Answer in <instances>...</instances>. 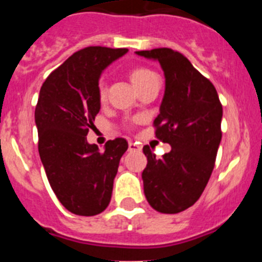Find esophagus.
I'll use <instances>...</instances> for the list:
<instances>
[{
	"label": "esophagus",
	"mask_w": 262,
	"mask_h": 262,
	"mask_svg": "<svg viewBox=\"0 0 262 262\" xmlns=\"http://www.w3.org/2000/svg\"><path fill=\"white\" fill-rule=\"evenodd\" d=\"M142 147L138 144V143H134V142H129L128 143V151L129 152H136V151H140Z\"/></svg>",
	"instance_id": "34e87169"
}]
</instances>
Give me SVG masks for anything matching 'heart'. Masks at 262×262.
I'll return each mask as SVG.
<instances>
[{"label":"heart","mask_w":262,"mask_h":262,"mask_svg":"<svg viewBox=\"0 0 262 262\" xmlns=\"http://www.w3.org/2000/svg\"><path fill=\"white\" fill-rule=\"evenodd\" d=\"M157 78V75L155 72H152L151 69L143 68V67H138V68H134L129 71V80L134 84V86L136 89L144 86L145 84H148L149 81ZM107 96V84H106L105 80H99L98 82V97L101 101L106 98Z\"/></svg>","instance_id":"1"}]
</instances>
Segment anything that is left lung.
Here are the masks:
<instances>
[{"label":"left lung","instance_id":"left-lung-1","mask_svg":"<svg viewBox=\"0 0 262 262\" xmlns=\"http://www.w3.org/2000/svg\"><path fill=\"white\" fill-rule=\"evenodd\" d=\"M135 53L159 61L164 72L165 90L154 124L156 138L172 147L160 160L143 147L148 161L142 173L144 195L156 211L177 214L200 200L209 182L222 140L223 107L214 85L182 53L170 48Z\"/></svg>","mask_w":262,"mask_h":262}]
</instances>
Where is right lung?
Returning a JSON list of instances; mask_svg holds the SVG:
<instances>
[{
    "label": "right lung",
    "instance_id": "1",
    "mask_svg": "<svg viewBox=\"0 0 262 262\" xmlns=\"http://www.w3.org/2000/svg\"><path fill=\"white\" fill-rule=\"evenodd\" d=\"M127 48L86 47L75 52L41 85L35 108L39 156L57 200L72 214L93 216L110 203L126 139L108 140L105 151L89 144L101 108L98 81Z\"/></svg>",
    "mask_w": 262,
    "mask_h": 262
}]
</instances>
